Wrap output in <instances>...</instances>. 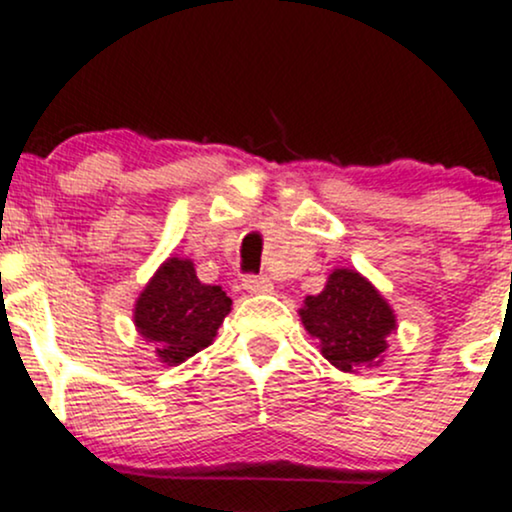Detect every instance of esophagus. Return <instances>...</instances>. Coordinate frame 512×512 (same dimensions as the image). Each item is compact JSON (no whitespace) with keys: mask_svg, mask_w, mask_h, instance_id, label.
<instances>
[{"mask_svg":"<svg viewBox=\"0 0 512 512\" xmlns=\"http://www.w3.org/2000/svg\"><path fill=\"white\" fill-rule=\"evenodd\" d=\"M243 289L250 293H272L274 284L267 274H250L243 279Z\"/></svg>","mask_w":512,"mask_h":512,"instance_id":"obj_1","label":"esophagus"}]
</instances>
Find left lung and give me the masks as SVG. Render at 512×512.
<instances>
[{
    "instance_id": "left-lung-1",
    "label": "left lung",
    "mask_w": 512,
    "mask_h": 512,
    "mask_svg": "<svg viewBox=\"0 0 512 512\" xmlns=\"http://www.w3.org/2000/svg\"><path fill=\"white\" fill-rule=\"evenodd\" d=\"M301 320L332 366L344 373L380 363L395 315L378 291L354 269H337L325 291L305 298Z\"/></svg>"
}]
</instances>
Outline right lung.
Returning <instances> with one entry per match:
<instances>
[{"label":"right lung","instance_id":"add662e5","mask_svg":"<svg viewBox=\"0 0 512 512\" xmlns=\"http://www.w3.org/2000/svg\"><path fill=\"white\" fill-rule=\"evenodd\" d=\"M231 303L221 286L197 279L190 260L170 257L139 296L134 325L163 363L178 366L211 344Z\"/></svg>","mask_w":512,"mask_h":512}]
</instances>
